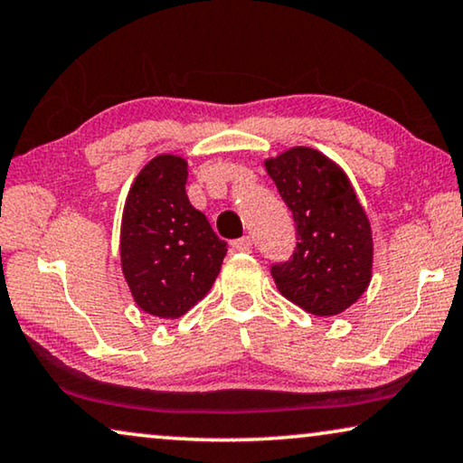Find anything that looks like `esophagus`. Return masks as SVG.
<instances>
[{"mask_svg": "<svg viewBox=\"0 0 463 463\" xmlns=\"http://www.w3.org/2000/svg\"><path fill=\"white\" fill-rule=\"evenodd\" d=\"M232 248H233V250H238V252H250L252 250V240L248 236L240 238V240H233Z\"/></svg>", "mask_w": 463, "mask_h": 463, "instance_id": "obj_1", "label": "esophagus"}]
</instances>
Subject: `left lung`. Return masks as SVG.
I'll use <instances>...</instances> for the list:
<instances>
[{
    "instance_id": "8db88e82",
    "label": "left lung",
    "mask_w": 463,
    "mask_h": 463,
    "mask_svg": "<svg viewBox=\"0 0 463 463\" xmlns=\"http://www.w3.org/2000/svg\"><path fill=\"white\" fill-rule=\"evenodd\" d=\"M265 171L292 211L300 242L294 257L271 267L281 297L317 317L357 303L373 269V240L343 166L307 146L265 158Z\"/></svg>"
}]
</instances>
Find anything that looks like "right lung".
I'll return each instance as SVG.
<instances>
[{
	"instance_id": "add662e5",
	"label": "right lung",
	"mask_w": 463,
	"mask_h": 463,
	"mask_svg": "<svg viewBox=\"0 0 463 463\" xmlns=\"http://www.w3.org/2000/svg\"><path fill=\"white\" fill-rule=\"evenodd\" d=\"M187 160L158 154L142 166L120 219V269L136 305L177 319L209 294L227 244L185 194Z\"/></svg>"
}]
</instances>
